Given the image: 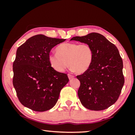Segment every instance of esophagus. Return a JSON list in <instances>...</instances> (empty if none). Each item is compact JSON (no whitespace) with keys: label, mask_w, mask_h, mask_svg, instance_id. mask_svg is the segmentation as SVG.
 I'll return each instance as SVG.
<instances>
[{"label":"esophagus","mask_w":135,"mask_h":135,"mask_svg":"<svg viewBox=\"0 0 135 135\" xmlns=\"http://www.w3.org/2000/svg\"><path fill=\"white\" fill-rule=\"evenodd\" d=\"M68 77H69V79H72L74 77V75L71 74H68Z\"/></svg>","instance_id":"esophagus-1"}]
</instances>
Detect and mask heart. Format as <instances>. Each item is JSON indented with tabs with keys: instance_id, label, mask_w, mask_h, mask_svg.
<instances>
[{
	"instance_id": "b5f03b06",
	"label": "heart",
	"mask_w": 135,
	"mask_h": 135,
	"mask_svg": "<svg viewBox=\"0 0 135 135\" xmlns=\"http://www.w3.org/2000/svg\"><path fill=\"white\" fill-rule=\"evenodd\" d=\"M57 54H50L49 60L55 71L63 72L68 66L77 74H83L90 69L93 59V51L87 44L66 42L58 45Z\"/></svg>"
}]
</instances>
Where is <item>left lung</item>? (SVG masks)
Returning a JSON list of instances; mask_svg holds the SVG:
<instances>
[{
    "instance_id": "left-lung-1",
    "label": "left lung",
    "mask_w": 135,
    "mask_h": 135,
    "mask_svg": "<svg viewBox=\"0 0 135 135\" xmlns=\"http://www.w3.org/2000/svg\"><path fill=\"white\" fill-rule=\"evenodd\" d=\"M71 40L87 44L93 51L90 69L77 75L80 82L78 96L81 103L90 110L106 109L117 101L125 82L123 61L117 48L96 32L74 37Z\"/></svg>"
}]
</instances>
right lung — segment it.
Instances as JSON below:
<instances>
[{
    "label": "right lung",
    "instance_id": "add662e5",
    "mask_svg": "<svg viewBox=\"0 0 135 135\" xmlns=\"http://www.w3.org/2000/svg\"><path fill=\"white\" fill-rule=\"evenodd\" d=\"M65 40L38 34L18 48L13 64V85L23 106L44 112L56 104L69 78L67 74L51 67L49 57L52 48Z\"/></svg>",
    "mask_w": 135,
    "mask_h": 135
}]
</instances>
